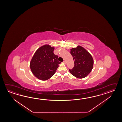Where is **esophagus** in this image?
I'll return each mask as SVG.
<instances>
[{
	"label": "esophagus",
	"mask_w": 122,
	"mask_h": 122,
	"mask_svg": "<svg viewBox=\"0 0 122 122\" xmlns=\"http://www.w3.org/2000/svg\"><path fill=\"white\" fill-rule=\"evenodd\" d=\"M63 63H64V64H66V61H63Z\"/></svg>",
	"instance_id": "esophagus-1"
}]
</instances>
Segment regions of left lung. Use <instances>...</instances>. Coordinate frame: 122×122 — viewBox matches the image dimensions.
I'll return each instance as SVG.
<instances>
[{
    "mask_svg": "<svg viewBox=\"0 0 122 122\" xmlns=\"http://www.w3.org/2000/svg\"><path fill=\"white\" fill-rule=\"evenodd\" d=\"M70 53L72 56L75 65L72 69H69L70 73L76 78H85L93 68L94 61L92 56L80 46L71 49Z\"/></svg>",
    "mask_w": 122,
    "mask_h": 122,
    "instance_id": "8db88e82",
    "label": "left lung"
}]
</instances>
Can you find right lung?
I'll return each mask as SVG.
<instances>
[{"label": "right lung", "instance_id": "right-lung-1", "mask_svg": "<svg viewBox=\"0 0 122 122\" xmlns=\"http://www.w3.org/2000/svg\"><path fill=\"white\" fill-rule=\"evenodd\" d=\"M54 47L45 45L35 53L30 63L33 74L41 80H46L54 75L61 62L58 56L54 54Z\"/></svg>", "mask_w": 122, "mask_h": 122}]
</instances>
